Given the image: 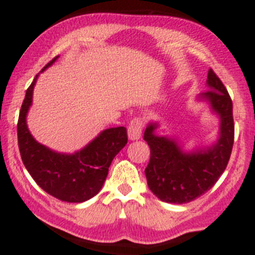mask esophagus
<instances>
[{
  "label": "esophagus",
  "mask_w": 255,
  "mask_h": 255,
  "mask_svg": "<svg viewBox=\"0 0 255 255\" xmlns=\"http://www.w3.org/2000/svg\"><path fill=\"white\" fill-rule=\"evenodd\" d=\"M143 120L139 117H134L128 125V137L132 140L139 139L143 130Z\"/></svg>",
  "instance_id": "34e87169"
}]
</instances>
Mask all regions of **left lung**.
I'll list each match as a JSON object with an SVG mask.
<instances>
[{
  "label": "left lung",
  "mask_w": 255,
  "mask_h": 255,
  "mask_svg": "<svg viewBox=\"0 0 255 255\" xmlns=\"http://www.w3.org/2000/svg\"><path fill=\"white\" fill-rule=\"evenodd\" d=\"M210 90L199 96L210 102L221 120L220 138L207 149L182 150L175 140L154 133L156 123H149L144 140L150 148V160L144 173L150 191L168 204H187L204 195L227 168L235 140L232 100L220 78L208 70Z\"/></svg>",
  "instance_id": "1"
}]
</instances>
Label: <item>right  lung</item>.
<instances>
[{
    "label": "right lung",
    "mask_w": 255,
    "mask_h": 255,
    "mask_svg": "<svg viewBox=\"0 0 255 255\" xmlns=\"http://www.w3.org/2000/svg\"><path fill=\"white\" fill-rule=\"evenodd\" d=\"M58 56L49 61V68ZM35 76L25 92L17 125L18 146L25 169L35 182L51 196L65 202H84L99 194L109 174L113 158L128 142L127 129H105L81 150L61 154L38 143L27 127V113L32 105Z\"/></svg>",
    "instance_id": "right-lung-1"
}]
</instances>
